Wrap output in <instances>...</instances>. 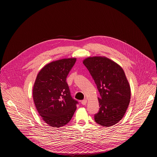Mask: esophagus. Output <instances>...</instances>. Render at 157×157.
Here are the masks:
<instances>
[{"label": "esophagus", "mask_w": 157, "mask_h": 157, "mask_svg": "<svg viewBox=\"0 0 157 157\" xmlns=\"http://www.w3.org/2000/svg\"><path fill=\"white\" fill-rule=\"evenodd\" d=\"M86 102H87V100L86 99H83L81 101V104L83 105H85L86 104Z\"/></svg>", "instance_id": "34e87169"}]
</instances>
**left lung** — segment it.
I'll use <instances>...</instances> for the list:
<instances>
[{
    "label": "left lung",
    "mask_w": 157,
    "mask_h": 157,
    "mask_svg": "<svg viewBox=\"0 0 157 157\" xmlns=\"http://www.w3.org/2000/svg\"><path fill=\"white\" fill-rule=\"evenodd\" d=\"M83 63L100 94V108L94 115L95 121L103 127L112 126L122 120L130 102L131 88L124 71L117 63L105 57H90Z\"/></svg>",
    "instance_id": "left-lung-1"
}]
</instances>
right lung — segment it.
Instances as JSON below:
<instances>
[{"label":"right lung","instance_id":"1","mask_svg":"<svg viewBox=\"0 0 157 157\" xmlns=\"http://www.w3.org/2000/svg\"><path fill=\"white\" fill-rule=\"evenodd\" d=\"M76 61V58H69L51 62L36 77L33 101L39 115L51 127L59 128L67 124L79 104L71 97L66 81Z\"/></svg>","mask_w":157,"mask_h":157}]
</instances>
